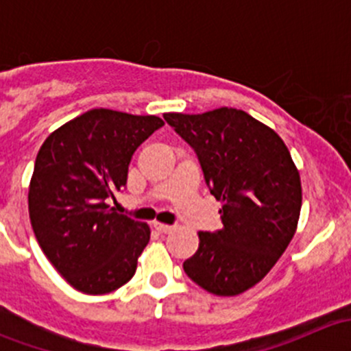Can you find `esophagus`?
Listing matches in <instances>:
<instances>
[{"instance_id": "1", "label": "esophagus", "mask_w": 351, "mask_h": 351, "mask_svg": "<svg viewBox=\"0 0 351 351\" xmlns=\"http://www.w3.org/2000/svg\"><path fill=\"white\" fill-rule=\"evenodd\" d=\"M154 229L158 232H162V234H168V232L173 231V226L168 224H161V222H154Z\"/></svg>"}]
</instances>
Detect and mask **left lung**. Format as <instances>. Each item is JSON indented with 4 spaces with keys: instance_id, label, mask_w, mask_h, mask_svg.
<instances>
[{
    "instance_id": "8db88e82",
    "label": "left lung",
    "mask_w": 351,
    "mask_h": 351,
    "mask_svg": "<svg viewBox=\"0 0 351 351\" xmlns=\"http://www.w3.org/2000/svg\"><path fill=\"white\" fill-rule=\"evenodd\" d=\"M195 149L210 193L222 204V229L198 231L183 270L219 297L246 292L267 277L292 241L302 207L300 175L284 139L244 110L165 113Z\"/></svg>"
}]
</instances>
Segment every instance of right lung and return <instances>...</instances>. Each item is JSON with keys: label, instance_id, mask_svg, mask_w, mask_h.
<instances>
[{"label": "right lung", "instance_id": "1", "mask_svg": "<svg viewBox=\"0 0 351 351\" xmlns=\"http://www.w3.org/2000/svg\"><path fill=\"white\" fill-rule=\"evenodd\" d=\"M165 125L156 115L93 108L49 134L28 185L32 229L71 287L101 295L134 277L149 243L146 222L107 204L127 183L134 151Z\"/></svg>", "mask_w": 351, "mask_h": 351}]
</instances>
